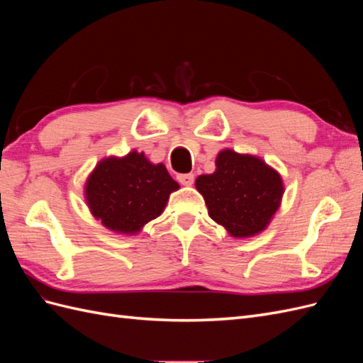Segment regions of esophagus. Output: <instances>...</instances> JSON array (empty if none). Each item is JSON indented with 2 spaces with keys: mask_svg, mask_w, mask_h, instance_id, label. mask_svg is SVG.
<instances>
[{
  "mask_svg": "<svg viewBox=\"0 0 363 363\" xmlns=\"http://www.w3.org/2000/svg\"><path fill=\"white\" fill-rule=\"evenodd\" d=\"M194 174H180L177 175V180L183 186H192L194 184Z\"/></svg>",
  "mask_w": 363,
  "mask_h": 363,
  "instance_id": "34e87169",
  "label": "esophagus"
}]
</instances>
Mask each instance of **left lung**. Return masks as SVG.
<instances>
[{
	"label": "left lung",
	"instance_id": "left-lung-1",
	"mask_svg": "<svg viewBox=\"0 0 363 363\" xmlns=\"http://www.w3.org/2000/svg\"><path fill=\"white\" fill-rule=\"evenodd\" d=\"M215 164L213 174L195 180L208 216L238 239L262 233L281 203L280 174L262 159L230 148L218 152Z\"/></svg>",
	"mask_w": 363,
	"mask_h": 363
}]
</instances>
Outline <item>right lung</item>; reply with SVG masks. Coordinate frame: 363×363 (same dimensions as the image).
<instances>
[{"instance_id": "add662e5", "label": "right lung", "mask_w": 363, "mask_h": 363, "mask_svg": "<svg viewBox=\"0 0 363 363\" xmlns=\"http://www.w3.org/2000/svg\"><path fill=\"white\" fill-rule=\"evenodd\" d=\"M180 188L163 163H151L144 152L98 162L84 186L91 213L121 235H136L157 218L171 192Z\"/></svg>"}]
</instances>
